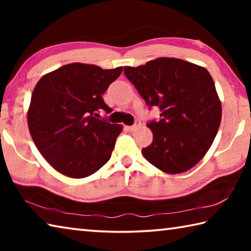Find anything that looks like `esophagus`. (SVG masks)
<instances>
[{"label":"esophagus","mask_w":251,"mask_h":251,"mask_svg":"<svg viewBox=\"0 0 251 251\" xmlns=\"http://www.w3.org/2000/svg\"><path fill=\"white\" fill-rule=\"evenodd\" d=\"M141 126H142L141 122H139V121H136V122H135V124H134L133 126H130V127H129V130H130V131H135V130H137Z\"/></svg>","instance_id":"1"}]
</instances>
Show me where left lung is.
I'll return each instance as SVG.
<instances>
[{
  "instance_id": "obj_1",
  "label": "left lung",
  "mask_w": 251,
  "mask_h": 251,
  "mask_svg": "<svg viewBox=\"0 0 251 251\" xmlns=\"http://www.w3.org/2000/svg\"><path fill=\"white\" fill-rule=\"evenodd\" d=\"M124 73L146 104L160 109V120L148 123L152 142L145 158L167 174L189 171L202 159L217 135L222 103L205 67L184 59L159 57Z\"/></svg>"
}]
</instances>
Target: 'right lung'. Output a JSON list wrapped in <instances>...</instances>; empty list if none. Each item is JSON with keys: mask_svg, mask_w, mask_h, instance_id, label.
Wrapping results in <instances>:
<instances>
[{"mask_svg": "<svg viewBox=\"0 0 251 251\" xmlns=\"http://www.w3.org/2000/svg\"><path fill=\"white\" fill-rule=\"evenodd\" d=\"M123 67L72 63L45 74L32 93L27 125L41 155L55 171L84 178L107 163L122 125L99 120L112 112L101 95Z\"/></svg>", "mask_w": 251, "mask_h": 251, "instance_id": "right-lung-1", "label": "right lung"}]
</instances>
